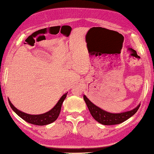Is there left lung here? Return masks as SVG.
Segmentation results:
<instances>
[{"instance_id":"obj_1","label":"left lung","mask_w":154,"mask_h":154,"mask_svg":"<svg viewBox=\"0 0 154 154\" xmlns=\"http://www.w3.org/2000/svg\"><path fill=\"white\" fill-rule=\"evenodd\" d=\"M83 98H84L85 102L86 103L92 117L97 122L106 125L119 124V123L125 122L137 112L140 105L139 104L134 109L129 110V111L120 113H112L106 111L101 108L98 107L97 106L95 105L94 103H92L88 99L85 95H84Z\"/></svg>"}]
</instances>
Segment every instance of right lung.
Listing matches in <instances>:
<instances>
[{
    "label": "right lung",
    "instance_id": "right-lung-1",
    "mask_svg": "<svg viewBox=\"0 0 154 154\" xmlns=\"http://www.w3.org/2000/svg\"><path fill=\"white\" fill-rule=\"evenodd\" d=\"M66 94H63L60 98L59 100L58 101L57 104L52 108L51 110H50L49 111L44 113V114H40V115H30L25 113L24 112L20 111V110L17 109V108L12 104L11 101L8 99L9 105L12 110L16 113V114L19 116L20 117H21L22 119L26 121V122L31 123L33 125H45L50 124L52 122H54V121H56L57 119L59 117L60 114V109H61V106L64 100L67 97Z\"/></svg>",
    "mask_w": 154,
    "mask_h": 154
}]
</instances>
